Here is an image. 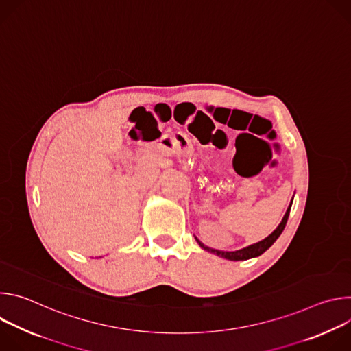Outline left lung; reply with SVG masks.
<instances>
[{"instance_id": "1", "label": "left lung", "mask_w": 351, "mask_h": 351, "mask_svg": "<svg viewBox=\"0 0 351 351\" xmlns=\"http://www.w3.org/2000/svg\"><path fill=\"white\" fill-rule=\"evenodd\" d=\"M290 207H291V203H290V206H289V208H287V211H286V214H285L282 222L279 223V226H278L268 237H265L264 240H261V241H258V243H256V244H252V245H248V247H245V248L237 250V252H219V250H213V248L204 245L197 237H195V240H197V243H198L199 245H202L204 250H207V252H211V253H214V254H217V256H219V257H223V258H226V260L240 261V260H248V258H253V257H258V256H261L264 252H267V250L275 243V240H276V239L280 236V233L283 232V229H285V226H286V222H287V218H289Z\"/></svg>"}]
</instances>
